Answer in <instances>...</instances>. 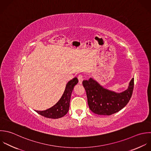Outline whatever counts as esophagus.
<instances>
[{
    "instance_id": "obj_1",
    "label": "esophagus",
    "mask_w": 151,
    "mask_h": 151,
    "mask_svg": "<svg viewBox=\"0 0 151 151\" xmlns=\"http://www.w3.org/2000/svg\"><path fill=\"white\" fill-rule=\"evenodd\" d=\"M78 79L79 80V83L80 84H82V81H83V75L82 74H79L78 76Z\"/></svg>"
}]
</instances>
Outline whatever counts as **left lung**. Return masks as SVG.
<instances>
[{"mask_svg": "<svg viewBox=\"0 0 151 151\" xmlns=\"http://www.w3.org/2000/svg\"><path fill=\"white\" fill-rule=\"evenodd\" d=\"M82 84L91 111L98 115H111L121 110L129 102L133 93L134 78L131 81L128 89L119 93L104 89L92 78L83 81Z\"/></svg>", "mask_w": 151, "mask_h": 151, "instance_id": "1", "label": "left lung"}]
</instances>
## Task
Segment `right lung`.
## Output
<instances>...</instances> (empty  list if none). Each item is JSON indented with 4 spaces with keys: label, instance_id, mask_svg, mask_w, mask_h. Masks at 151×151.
Wrapping results in <instances>:
<instances>
[{
    "label": "right lung",
    "instance_id": "right-lung-1",
    "mask_svg": "<svg viewBox=\"0 0 151 151\" xmlns=\"http://www.w3.org/2000/svg\"><path fill=\"white\" fill-rule=\"evenodd\" d=\"M77 78L70 81L66 85L65 92L58 102L52 108L42 111H36L39 115L47 118L58 119L65 116L69 111L70 96L74 86L78 83Z\"/></svg>",
    "mask_w": 151,
    "mask_h": 151
}]
</instances>
